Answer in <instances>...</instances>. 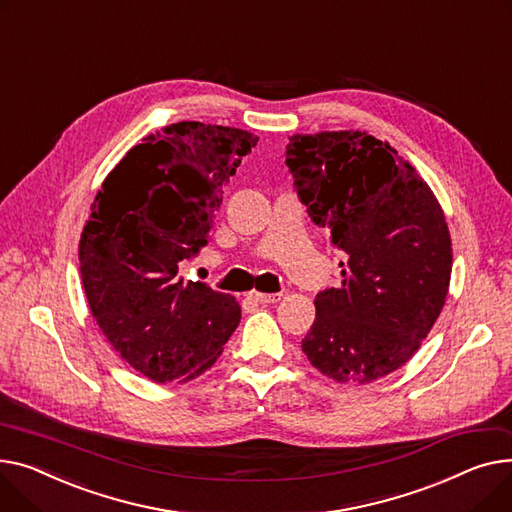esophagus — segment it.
<instances>
[{
	"label": "esophagus",
	"instance_id": "esophagus-1",
	"mask_svg": "<svg viewBox=\"0 0 512 512\" xmlns=\"http://www.w3.org/2000/svg\"><path fill=\"white\" fill-rule=\"evenodd\" d=\"M248 297L254 299V302H258V304H277V302H281L283 293H258V291H250Z\"/></svg>",
	"mask_w": 512,
	"mask_h": 512
}]
</instances>
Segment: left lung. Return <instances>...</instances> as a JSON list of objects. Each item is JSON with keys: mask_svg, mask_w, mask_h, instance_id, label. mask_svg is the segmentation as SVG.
<instances>
[{"mask_svg": "<svg viewBox=\"0 0 512 512\" xmlns=\"http://www.w3.org/2000/svg\"><path fill=\"white\" fill-rule=\"evenodd\" d=\"M285 165L312 223L345 254L341 285L314 299L304 353L337 382L395 372L448 293L453 248L438 200L393 146L366 132L295 134Z\"/></svg>", "mask_w": 512, "mask_h": 512, "instance_id": "8db88e82", "label": "left lung"}]
</instances>
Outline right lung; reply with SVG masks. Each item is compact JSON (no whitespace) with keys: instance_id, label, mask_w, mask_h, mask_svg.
Segmentation results:
<instances>
[{"instance_id":"right-lung-1","label":"right lung","mask_w":512,"mask_h":512,"mask_svg":"<svg viewBox=\"0 0 512 512\" xmlns=\"http://www.w3.org/2000/svg\"><path fill=\"white\" fill-rule=\"evenodd\" d=\"M256 140L177 122L148 134L103 182L80 237L90 312L126 362L155 382H186L217 362L242 310L229 293L179 277L208 244L223 186Z\"/></svg>"}]
</instances>
